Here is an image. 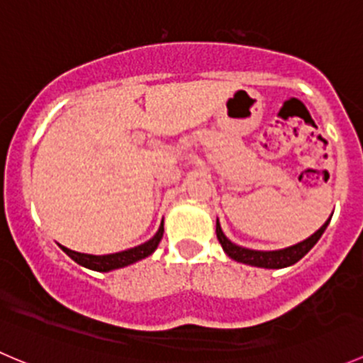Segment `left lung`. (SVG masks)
I'll list each match as a JSON object with an SVG mask.
<instances>
[{"mask_svg": "<svg viewBox=\"0 0 363 363\" xmlns=\"http://www.w3.org/2000/svg\"><path fill=\"white\" fill-rule=\"evenodd\" d=\"M330 219L318 230L316 233L306 239L303 242L295 244V246L286 247V250H279V251H252V250H246V247L235 246L233 242H230L228 239L225 237V233L221 232V226H219V221L216 223V235H218L219 244L223 246L226 255L230 256L232 259L240 263H246V265H252V267H263V269H284V267H290L294 263L298 262L300 258L307 255L311 250H313L314 244L320 240V237L323 235L325 228L328 226Z\"/></svg>", "mask_w": 363, "mask_h": 363, "instance_id": "obj_1", "label": "left lung"}]
</instances>
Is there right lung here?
Returning <instances> with one entry per match:
<instances>
[{
	"label": "right lung",
	"instance_id": "obj_1",
	"mask_svg": "<svg viewBox=\"0 0 363 363\" xmlns=\"http://www.w3.org/2000/svg\"><path fill=\"white\" fill-rule=\"evenodd\" d=\"M161 237H163V223H161L160 230L156 232V235L152 237L151 240H147V242L140 244V246H137V247H131V250H128V251L113 252V255L94 256V255H84V252L72 251L65 246H61V250L67 252L73 262H77L79 265L86 267V269L96 270V272H108V270L121 269V267H126V265H130V263H135V262H138V259H142V258H145V256L151 255V252L158 247Z\"/></svg>",
	"mask_w": 363,
	"mask_h": 363
}]
</instances>
